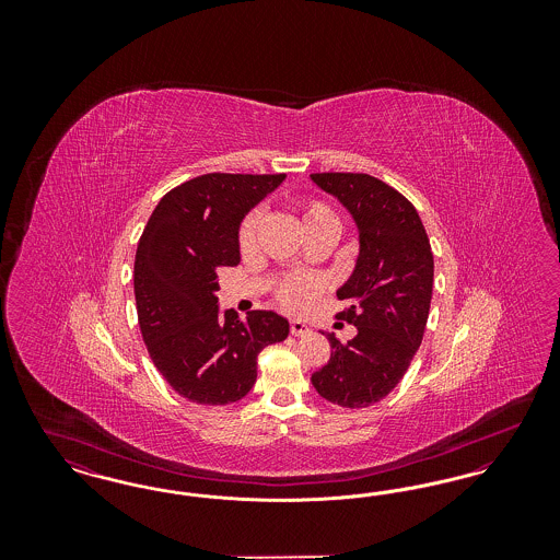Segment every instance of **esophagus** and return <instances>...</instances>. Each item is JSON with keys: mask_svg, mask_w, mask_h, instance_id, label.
Wrapping results in <instances>:
<instances>
[{"mask_svg": "<svg viewBox=\"0 0 560 560\" xmlns=\"http://www.w3.org/2000/svg\"><path fill=\"white\" fill-rule=\"evenodd\" d=\"M290 331H292V336H306L311 329L304 320L293 319L290 320Z\"/></svg>", "mask_w": 560, "mask_h": 560, "instance_id": "1", "label": "esophagus"}]
</instances>
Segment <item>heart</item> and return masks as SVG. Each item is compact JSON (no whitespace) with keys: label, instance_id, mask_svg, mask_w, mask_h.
<instances>
[{"label":"heart","instance_id":"b5f03b06","mask_svg":"<svg viewBox=\"0 0 560 560\" xmlns=\"http://www.w3.org/2000/svg\"><path fill=\"white\" fill-rule=\"evenodd\" d=\"M295 212L306 235L323 226H331L338 231V215L323 201L300 199L295 203ZM256 235H258V213H247L237 233V243L243 256L254 252ZM323 288H325V281L315 275H288L277 283L275 300L290 313H302L315 304Z\"/></svg>","mask_w":560,"mask_h":560}]
</instances>
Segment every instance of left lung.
<instances>
[{
    "instance_id": "8db88e82",
    "label": "left lung",
    "mask_w": 560,
    "mask_h": 560,
    "mask_svg": "<svg viewBox=\"0 0 560 560\" xmlns=\"http://www.w3.org/2000/svg\"><path fill=\"white\" fill-rule=\"evenodd\" d=\"M313 183L338 197L359 229V258L338 290V317L357 327L342 345L327 334L331 357L313 373L320 397L359 409L384 399L407 372L427 329L434 260L427 229L399 190L370 174L323 172Z\"/></svg>"
}]
</instances>
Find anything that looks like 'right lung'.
Here are the masks:
<instances>
[{
    "label": "right lung",
    "instance_id": "add662e5",
    "mask_svg": "<svg viewBox=\"0 0 560 560\" xmlns=\"http://www.w3.org/2000/svg\"><path fill=\"white\" fill-rule=\"evenodd\" d=\"M285 174H203L163 195L133 260V295L147 350L163 380L199 405L243 399L262 348L290 323L272 311L220 315V268L240 265L241 220Z\"/></svg>",
    "mask_w": 560,
    "mask_h": 560
}]
</instances>
